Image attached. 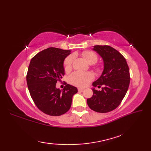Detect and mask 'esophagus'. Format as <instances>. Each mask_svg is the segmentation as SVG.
I'll return each instance as SVG.
<instances>
[{"mask_svg": "<svg viewBox=\"0 0 151 151\" xmlns=\"http://www.w3.org/2000/svg\"><path fill=\"white\" fill-rule=\"evenodd\" d=\"M84 90V88H78V91L79 92H82Z\"/></svg>", "mask_w": 151, "mask_h": 151, "instance_id": "34e87169", "label": "esophagus"}]
</instances>
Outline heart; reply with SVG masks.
Instances as JSON below:
<instances>
[{
	"mask_svg": "<svg viewBox=\"0 0 151 151\" xmlns=\"http://www.w3.org/2000/svg\"><path fill=\"white\" fill-rule=\"evenodd\" d=\"M82 56L89 64H94L97 62L98 56L95 52L92 51L86 50L82 53ZM75 56L70 55L65 60L64 62V69L66 72H68L72 69ZM95 70L97 72L101 70V67L97 66L95 67ZM94 76L91 73H83L76 71L72 73L69 76V81L71 84L78 87H85L90 82Z\"/></svg>",
	"mask_w": 151,
	"mask_h": 151,
	"instance_id": "heart-1",
	"label": "heart"
}]
</instances>
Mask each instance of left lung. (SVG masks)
<instances>
[{
    "instance_id": "obj_1",
    "label": "left lung",
    "mask_w": 151,
    "mask_h": 151,
    "mask_svg": "<svg viewBox=\"0 0 151 151\" xmlns=\"http://www.w3.org/2000/svg\"><path fill=\"white\" fill-rule=\"evenodd\" d=\"M93 50L100 55L104 62V69L97 81L93 82V94L87 99L92 110L107 113L119 106L126 95L130 84L129 68L124 56L113 47L95 45ZM103 85L101 91L94 89Z\"/></svg>"
}]
</instances>
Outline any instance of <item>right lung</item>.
Masks as SVG:
<instances>
[{
  "label": "right lung",
  "instance_id": "right-lung-1",
  "mask_svg": "<svg viewBox=\"0 0 151 151\" xmlns=\"http://www.w3.org/2000/svg\"><path fill=\"white\" fill-rule=\"evenodd\" d=\"M70 50L50 47L32 58L27 82L32 99L43 113L59 116L68 111L73 96L78 92L76 87L67 84L62 90L56 83L65 75L63 62Z\"/></svg>",
  "mask_w": 151,
  "mask_h": 151
}]
</instances>
